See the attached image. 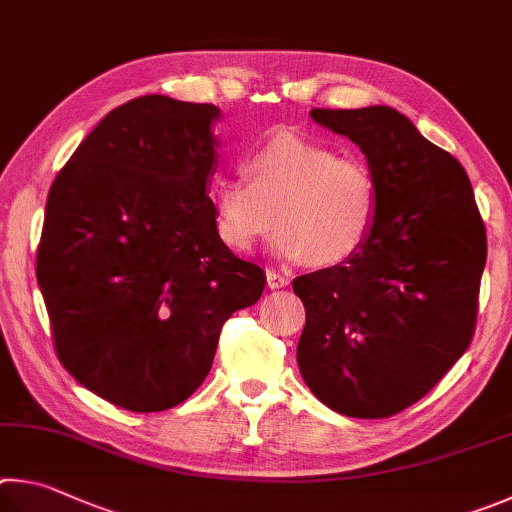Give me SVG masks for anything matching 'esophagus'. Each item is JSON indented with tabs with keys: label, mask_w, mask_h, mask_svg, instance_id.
I'll list each match as a JSON object with an SVG mask.
<instances>
[{
	"label": "esophagus",
	"mask_w": 512,
	"mask_h": 512,
	"mask_svg": "<svg viewBox=\"0 0 512 512\" xmlns=\"http://www.w3.org/2000/svg\"><path fill=\"white\" fill-rule=\"evenodd\" d=\"M265 279H267V288H270V290L285 288V285L290 283L288 276H281L279 272H274V270H267V272H265Z\"/></svg>",
	"instance_id": "34e87169"
}]
</instances>
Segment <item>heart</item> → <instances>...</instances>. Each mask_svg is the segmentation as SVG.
Wrapping results in <instances>:
<instances>
[{
	"instance_id": "b5f03b06",
	"label": "heart",
	"mask_w": 512,
	"mask_h": 512,
	"mask_svg": "<svg viewBox=\"0 0 512 512\" xmlns=\"http://www.w3.org/2000/svg\"><path fill=\"white\" fill-rule=\"evenodd\" d=\"M242 173L211 188L213 227L229 249H251L272 229L274 215L281 224L270 251L294 263H346L373 236L380 182L364 159L339 157L299 134H279L247 152Z\"/></svg>"
}]
</instances>
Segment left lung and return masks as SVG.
Masks as SVG:
<instances>
[{
    "instance_id": "left-lung-1",
    "label": "left lung",
    "mask_w": 512,
    "mask_h": 512,
    "mask_svg": "<svg viewBox=\"0 0 512 512\" xmlns=\"http://www.w3.org/2000/svg\"><path fill=\"white\" fill-rule=\"evenodd\" d=\"M310 116L360 146L380 182V213L353 258L292 281L306 308L299 371L337 414L387 418L468 348L486 227L463 166L405 114L369 105Z\"/></svg>"
}]
</instances>
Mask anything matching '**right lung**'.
<instances>
[{
  "label": "right lung",
  "instance_id": "1",
  "mask_svg": "<svg viewBox=\"0 0 512 512\" xmlns=\"http://www.w3.org/2000/svg\"><path fill=\"white\" fill-rule=\"evenodd\" d=\"M222 119L150 94L116 107L53 182L38 285L78 384L128 411L184 402L211 371L220 328L265 288L213 227Z\"/></svg>",
  "mask_w": 512,
  "mask_h": 512
}]
</instances>
